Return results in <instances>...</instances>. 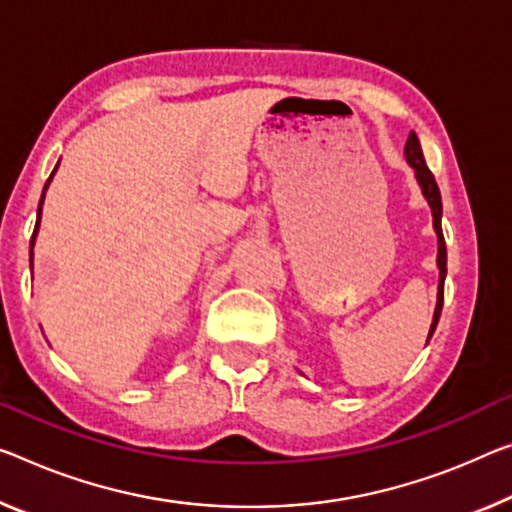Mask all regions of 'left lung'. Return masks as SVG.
Listing matches in <instances>:
<instances>
[{
	"instance_id": "8db88e82",
	"label": "left lung",
	"mask_w": 512,
	"mask_h": 512,
	"mask_svg": "<svg viewBox=\"0 0 512 512\" xmlns=\"http://www.w3.org/2000/svg\"><path fill=\"white\" fill-rule=\"evenodd\" d=\"M405 157H407V162H410L412 167H414L416 180H419V185H421V192H423V196H426L428 203H430V208H432V224H435L437 242H439V251H437L439 288H437V309H435V316H432V325H430V334H428V338H430L432 334H435V327H437V322H439V316H442V304H444L446 242H444V233H442V194H439V187L435 183V176H432V171L428 169L426 157H423L421 144H419V139H416L414 132H410V137H407Z\"/></svg>"
}]
</instances>
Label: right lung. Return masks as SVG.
I'll return each mask as SVG.
<instances>
[{
  "instance_id": "add662e5",
  "label": "right lung",
  "mask_w": 512,
  "mask_h": 512,
  "mask_svg": "<svg viewBox=\"0 0 512 512\" xmlns=\"http://www.w3.org/2000/svg\"><path fill=\"white\" fill-rule=\"evenodd\" d=\"M54 171H57V167H54ZM52 171V174H54ZM52 174H50V178H47V183H45V190H47V185H50V180H52ZM45 190H43V196H45ZM43 196H41V203H38V219H36V226H34V235H31V249H29V265H31V256H34V238H36V231H38V224H41V206H43Z\"/></svg>"
}]
</instances>
